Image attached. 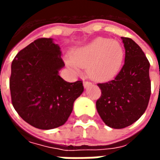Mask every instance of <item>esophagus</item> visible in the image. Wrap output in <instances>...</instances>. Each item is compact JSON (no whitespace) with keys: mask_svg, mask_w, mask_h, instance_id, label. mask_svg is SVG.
<instances>
[{"mask_svg":"<svg viewBox=\"0 0 160 160\" xmlns=\"http://www.w3.org/2000/svg\"><path fill=\"white\" fill-rule=\"evenodd\" d=\"M90 85H91V83L89 82V81H84V82H83V86H84V87H85V88H87V87H89Z\"/></svg>","mask_w":160,"mask_h":160,"instance_id":"obj_1","label":"esophagus"}]
</instances>
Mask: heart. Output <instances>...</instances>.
Here are the masks:
<instances>
[{"label": "heart", "mask_w": 160, "mask_h": 160, "mask_svg": "<svg viewBox=\"0 0 160 160\" xmlns=\"http://www.w3.org/2000/svg\"><path fill=\"white\" fill-rule=\"evenodd\" d=\"M123 59V46L119 41L97 38L74 49L67 64L78 73L80 68H87L92 79L105 80L118 74Z\"/></svg>", "instance_id": "heart-1"}]
</instances>
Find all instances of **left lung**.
I'll return each mask as SVG.
<instances>
[{
	"mask_svg": "<svg viewBox=\"0 0 160 160\" xmlns=\"http://www.w3.org/2000/svg\"><path fill=\"white\" fill-rule=\"evenodd\" d=\"M125 62L114 80L98 83L101 97L96 108L104 123L112 128H123L141 118L151 95L150 63L134 40L122 38Z\"/></svg>",
	"mask_w": 160,
	"mask_h": 160,
	"instance_id": "8db88e82",
	"label": "left lung"
}]
</instances>
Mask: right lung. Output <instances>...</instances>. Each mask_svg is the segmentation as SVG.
<instances>
[{"label":"right lung","mask_w":160,"mask_h":160,"mask_svg":"<svg viewBox=\"0 0 160 160\" xmlns=\"http://www.w3.org/2000/svg\"><path fill=\"white\" fill-rule=\"evenodd\" d=\"M65 64L53 38H39L12 61L9 80L12 104L19 117L40 129L62 126L83 92L82 81L67 82L59 75Z\"/></svg>","instance_id":"right-lung-1"}]
</instances>
